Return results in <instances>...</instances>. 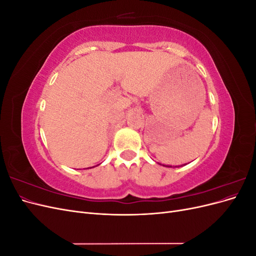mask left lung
<instances>
[{
    "mask_svg": "<svg viewBox=\"0 0 256 256\" xmlns=\"http://www.w3.org/2000/svg\"><path fill=\"white\" fill-rule=\"evenodd\" d=\"M162 166H166V168H173L172 166H164V164H162ZM176 168V166H175Z\"/></svg>",
    "mask_w": 256,
    "mask_h": 256,
    "instance_id": "8db88e82",
    "label": "left lung"
}]
</instances>
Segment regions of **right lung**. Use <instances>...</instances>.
Masks as SVG:
<instances>
[{
    "label": "right lung",
    "instance_id": "obj_1",
    "mask_svg": "<svg viewBox=\"0 0 256 256\" xmlns=\"http://www.w3.org/2000/svg\"><path fill=\"white\" fill-rule=\"evenodd\" d=\"M92 168H95V166H92Z\"/></svg>",
    "mask_w": 256,
    "mask_h": 256
}]
</instances>
